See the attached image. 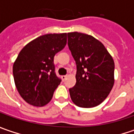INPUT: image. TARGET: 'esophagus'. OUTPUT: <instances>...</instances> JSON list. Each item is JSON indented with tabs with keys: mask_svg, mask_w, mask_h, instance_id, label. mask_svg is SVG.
<instances>
[{
	"mask_svg": "<svg viewBox=\"0 0 134 134\" xmlns=\"http://www.w3.org/2000/svg\"><path fill=\"white\" fill-rule=\"evenodd\" d=\"M66 78H67V75H63L62 76V80H65Z\"/></svg>",
	"mask_w": 134,
	"mask_h": 134,
	"instance_id": "obj_1",
	"label": "esophagus"
}]
</instances>
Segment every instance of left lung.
Listing matches in <instances>:
<instances>
[{"mask_svg": "<svg viewBox=\"0 0 134 134\" xmlns=\"http://www.w3.org/2000/svg\"><path fill=\"white\" fill-rule=\"evenodd\" d=\"M68 44L77 65L76 84L69 89L75 105L90 108L107 98L114 85V61L104 45L88 34L68 33Z\"/></svg>", "mask_w": 134, "mask_h": 134, "instance_id": "1", "label": "left lung"}]
</instances>
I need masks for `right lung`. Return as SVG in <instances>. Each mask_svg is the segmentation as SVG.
<instances>
[{"label": "right lung", "instance_id": "obj_1", "mask_svg": "<svg viewBox=\"0 0 134 134\" xmlns=\"http://www.w3.org/2000/svg\"><path fill=\"white\" fill-rule=\"evenodd\" d=\"M67 34H49L30 42L18 54L13 68L19 95L30 105L49 103L61 80L54 72L55 54L64 48Z\"/></svg>", "mask_w": 134, "mask_h": 134}]
</instances>
